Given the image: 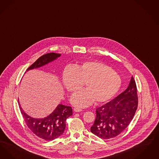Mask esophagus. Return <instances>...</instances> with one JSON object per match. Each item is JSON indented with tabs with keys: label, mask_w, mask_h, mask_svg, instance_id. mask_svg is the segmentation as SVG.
I'll use <instances>...</instances> for the list:
<instances>
[{
	"label": "esophagus",
	"mask_w": 159,
	"mask_h": 159,
	"mask_svg": "<svg viewBox=\"0 0 159 159\" xmlns=\"http://www.w3.org/2000/svg\"><path fill=\"white\" fill-rule=\"evenodd\" d=\"M74 111H75V112H78V111H83V109H81V108H79V107H75L74 109Z\"/></svg>",
	"instance_id": "1"
}]
</instances>
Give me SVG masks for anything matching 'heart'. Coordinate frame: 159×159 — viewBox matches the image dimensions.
Listing matches in <instances>:
<instances>
[{"label":"heart","instance_id":"obj_1","mask_svg":"<svg viewBox=\"0 0 159 159\" xmlns=\"http://www.w3.org/2000/svg\"><path fill=\"white\" fill-rule=\"evenodd\" d=\"M62 81L69 92H74L84 83L85 89L74 93L70 103L76 107H85L93 103H102L110 100L121 86V79L116 72L103 63L87 61L63 69Z\"/></svg>","mask_w":159,"mask_h":159}]
</instances>
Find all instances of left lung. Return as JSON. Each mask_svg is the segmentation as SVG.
Returning a JSON list of instances; mask_svg holds the SVG:
<instances>
[{"label": "left lung", "instance_id": "1", "mask_svg": "<svg viewBox=\"0 0 159 159\" xmlns=\"http://www.w3.org/2000/svg\"><path fill=\"white\" fill-rule=\"evenodd\" d=\"M138 107L136 83L132 76L128 88L118 96L96 109L91 132L102 139L114 138L131 122Z\"/></svg>", "mask_w": 159, "mask_h": 159}]
</instances>
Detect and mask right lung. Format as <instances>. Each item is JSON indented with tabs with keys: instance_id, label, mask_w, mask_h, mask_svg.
<instances>
[{
	"instance_id": "add662e5",
	"label": "right lung",
	"mask_w": 159,
	"mask_h": 159,
	"mask_svg": "<svg viewBox=\"0 0 159 159\" xmlns=\"http://www.w3.org/2000/svg\"><path fill=\"white\" fill-rule=\"evenodd\" d=\"M61 55V54L55 53L44 55L33 63L27 69V71L44 66L50 62L54 61ZM19 105L21 114L30 129L38 137L46 141L53 140L60 137L65 131L66 119L72 115L71 107L59 104L48 116L34 118L28 115L23 111L20 103Z\"/></svg>"
}]
</instances>
